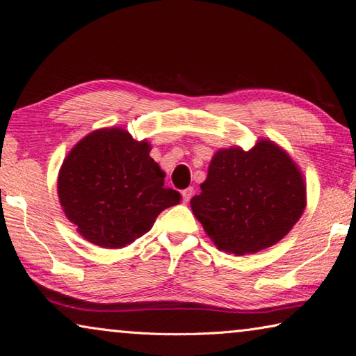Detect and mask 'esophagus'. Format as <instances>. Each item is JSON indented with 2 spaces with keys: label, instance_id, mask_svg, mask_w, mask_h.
Returning a JSON list of instances; mask_svg holds the SVG:
<instances>
[{
  "label": "esophagus",
  "instance_id": "1",
  "mask_svg": "<svg viewBox=\"0 0 356 356\" xmlns=\"http://www.w3.org/2000/svg\"><path fill=\"white\" fill-rule=\"evenodd\" d=\"M193 194H194V188H193V186H190V188H186V190H184V191H182L184 202H185V203L190 202L191 197H193Z\"/></svg>",
  "mask_w": 356,
  "mask_h": 356
}]
</instances>
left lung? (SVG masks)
Returning a JSON list of instances; mask_svg holds the SVG:
<instances>
[{
	"label": "left lung",
	"mask_w": 356,
	"mask_h": 356,
	"mask_svg": "<svg viewBox=\"0 0 356 356\" xmlns=\"http://www.w3.org/2000/svg\"><path fill=\"white\" fill-rule=\"evenodd\" d=\"M200 190L191 199L194 216L220 251L236 255L275 245L306 207L300 170L269 140L217 151Z\"/></svg>",
	"instance_id": "8db88e82"
}]
</instances>
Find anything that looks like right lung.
I'll use <instances>...</instances> for the list:
<instances>
[{"label":"right lung","mask_w":356,"mask_h":356,"mask_svg":"<svg viewBox=\"0 0 356 356\" xmlns=\"http://www.w3.org/2000/svg\"><path fill=\"white\" fill-rule=\"evenodd\" d=\"M163 179L145 140H134L122 128H104L86 136L65 157L59 202L82 237L102 248H124L182 199Z\"/></svg>","instance_id":"right-lung-1"}]
</instances>
